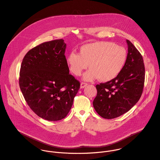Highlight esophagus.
I'll return each mask as SVG.
<instances>
[{"label":"esophagus","instance_id":"obj_1","mask_svg":"<svg viewBox=\"0 0 160 160\" xmlns=\"http://www.w3.org/2000/svg\"><path fill=\"white\" fill-rule=\"evenodd\" d=\"M87 85V83L82 82L81 84H80V88H84L85 87H86Z\"/></svg>","mask_w":160,"mask_h":160}]
</instances>
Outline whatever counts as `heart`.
Segmentation results:
<instances>
[{
	"label": "heart",
	"instance_id": "obj_1",
	"mask_svg": "<svg viewBox=\"0 0 160 160\" xmlns=\"http://www.w3.org/2000/svg\"><path fill=\"white\" fill-rule=\"evenodd\" d=\"M127 59V51L111 42H98L83 45L78 54L70 52L66 58L70 71L80 76L88 67L83 79L92 81L98 78L102 82L115 78L121 72Z\"/></svg>",
	"mask_w": 160,
	"mask_h": 160
}]
</instances>
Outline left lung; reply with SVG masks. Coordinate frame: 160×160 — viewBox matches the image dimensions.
<instances>
[{
	"instance_id": "left-lung-1",
	"label": "left lung",
	"mask_w": 160,
	"mask_h": 160,
	"mask_svg": "<svg viewBox=\"0 0 160 160\" xmlns=\"http://www.w3.org/2000/svg\"><path fill=\"white\" fill-rule=\"evenodd\" d=\"M128 54L120 74L111 81L96 85L93 106L106 119L118 117L128 111L141 98L144 85L145 67L141 54L127 40Z\"/></svg>"
}]
</instances>
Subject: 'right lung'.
Listing matches in <instances>:
<instances>
[{"label":"right lung","instance_id":"obj_1","mask_svg":"<svg viewBox=\"0 0 160 160\" xmlns=\"http://www.w3.org/2000/svg\"><path fill=\"white\" fill-rule=\"evenodd\" d=\"M62 39L45 42L30 49L21 65L19 84L31 109L48 121L64 118L80 83L69 73Z\"/></svg>","mask_w":160,"mask_h":160}]
</instances>
